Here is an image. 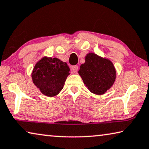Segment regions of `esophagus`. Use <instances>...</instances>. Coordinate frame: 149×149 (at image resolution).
Returning <instances> with one entry per match:
<instances>
[{"instance_id": "34e87169", "label": "esophagus", "mask_w": 149, "mask_h": 149, "mask_svg": "<svg viewBox=\"0 0 149 149\" xmlns=\"http://www.w3.org/2000/svg\"><path fill=\"white\" fill-rule=\"evenodd\" d=\"M78 66H73L72 68H71V70H72V71L74 73H77V71H78Z\"/></svg>"}]
</instances>
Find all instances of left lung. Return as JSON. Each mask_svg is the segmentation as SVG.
<instances>
[{
  "mask_svg": "<svg viewBox=\"0 0 149 149\" xmlns=\"http://www.w3.org/2000/svg\"><path fill=\"white\" fill-rule=\"evenodd\" d=\"M79 74L91 92L103 95L110 89L116 78V71L109 59L94 53L87 54L85 62L80 66Z\"/></svg>",
  "mask_w": 149,
  "mask_h": 149,
  "instance_id": "obj_1",
  "label": "left lung"
}]
</instances>
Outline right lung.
<instances>
[{
  "instance_id": "1",
  "label": "right lung",
  "mask_w": 149,
  "mask_h": 149,
  "mask_svg": "<svg viewBox=\"0 0 149 149\" xmlns=\"http://www.w3.org/2000/svg\"><path fill=\"white\" fill-rule=\"evenodd\" d=\"M70 68L57 58L45 56L36 64L31 73L32 81L42 94L54 97L63 89Z\"/></svg>"
}]
</instances>
